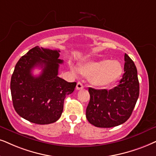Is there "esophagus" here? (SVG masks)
I'll return each mask as SVG.
<instances>
[{"label": "esophagus", "instance_id": "1", "mask_svg": "<svg viewBox=\"0 0 156 156\" xmlns=\"http://www.w3.org/2000/svg\"><path fill=\"white\" fill-rule=\"evenodd\" d=\"M83 88V85L80 82H78V83L76 85V89L77 90H80Z\"/></svg>", "mask_w": 156, "mask_h": 156}]
</instances>
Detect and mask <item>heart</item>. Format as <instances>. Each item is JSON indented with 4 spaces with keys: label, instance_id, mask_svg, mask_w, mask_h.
<instances>
[{
    "label": "heart",
    "instance_id": "obj_1",
    "mask_svg": "<svg viewBox=\"0 0 156 156\" xmlns=\"http://www.w3.org/2000/svg\"><path fill=\"white\" fill-rule=\"evenodd\" d=\"M75 75L78 73L76 68H71ZM122 66L117 60L101 59L88 61L79 67V72L88 77L90 83L96 87H105L115 82L122 73Z\"/></svg>",
    "mask_w": 156,
    "mask_h": 156
}]
</instances>
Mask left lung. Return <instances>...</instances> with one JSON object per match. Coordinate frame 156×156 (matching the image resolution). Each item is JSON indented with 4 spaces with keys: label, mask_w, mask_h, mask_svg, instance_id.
<instances>
[{
    "label": "left lung",
    "mask_w": 156,
    "mask_h": 156,
    "mask_svg": "<svg viewBox=\"0 0 156 156\" xmlns=\"http://www.w3.org/2000/svg\"><path fill=\"white\" fill-rule=\"evenodd\" d=\"M125 73L119 84L110 90L88 88V121L98 127L109 128L125 123L131 116L139 96L140 86L135 63L125 55Z\"/></svg>",
    "instance_id": "1"
}]
</instances>
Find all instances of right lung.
Masks as SVG:
<instances>
[{
	"mask_svg": "<svg viewBox=\"0 0 156 156\" xmlns=\"http://www.w3.org/2000/svg\"><path fill=\"white\" fill-rule=\"evenodd\" d=\"M60 50L37 46L19 59L11 80L13 107L20 117L32 123L48 125L60 119L64 100L72 94L76 83H69L58 77L63 60ZM36 66L43 69L38 76L31 71Z\"/></svg>",
	"mask_w": 156,
	"mask_h": 156,
	"instance_id": "add662e5",
	"label": "right lung"
}]
</instances>
